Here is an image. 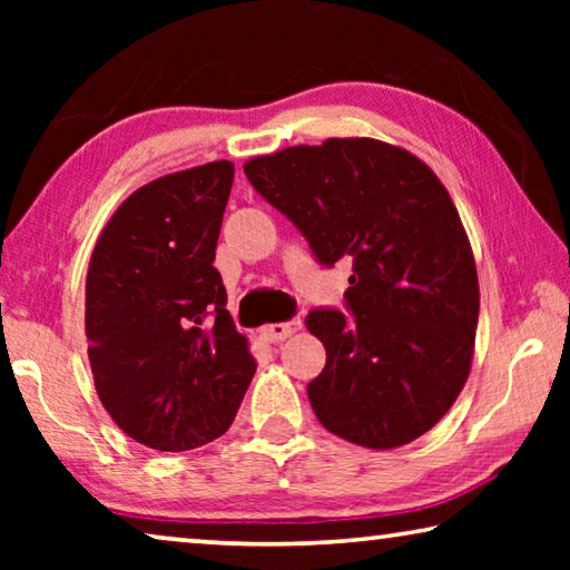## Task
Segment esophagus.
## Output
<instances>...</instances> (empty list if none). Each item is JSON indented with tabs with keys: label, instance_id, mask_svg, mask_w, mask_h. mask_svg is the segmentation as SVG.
Wrapping results in <instances>:
<instances>
[{
	"label": "esophagus",
	"instance_id": "1",
	"mask_svg": "<svg viewBox=\"0 0 570 570\" xmlns=\"http://www.w3.org/2000/svg\"><path fill=\"white\" fill-rule=\"evenodd\" d=\"M298 326H302V320L266 324V326H262V336L266 342H282V340H286V336H292Z\"/></svg>",
	"mask_w": 570,
	"mask_h": 570
}]
</instances>
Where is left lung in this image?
I'll use <instances>...</instances> for the list:
<instances>
[{"label":"left lung","instance_id":"left-lung-1","mask_svg":"<svg viewBox=\"0 0 570 570\" xmlns=\"http://www.w3.org/2000/svg\"><path fill=\"white\" fill-rule=\"evenodd\" d=\"M244 173L322 266L352 258L350 314L306 316L326 350L306 384L320 422L372 450L435 428L465 387L480 312L470 240L435 173L372 138L286 148Z\"/></svg>","mask_w":570,"mask_h":570}]
</instances>
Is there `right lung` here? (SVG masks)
<instances>
[{
  "mask_svg": "<svg viewBox=\"0 0 570 570\" xmlns=\"http://www.w3.org/2000/svg\"><path fill=\"white\" fill-rule=\"evenodd\" d=\"M230 186L228 160L148 183L115 210L90 258L95 390L125 435L160 452L224 435L256 372L214 266Z\"/></svg>",
  "mask_w": 570,
  "mask_h": 570,
  "instance_id": "add662e5",
  "label": "right lung"
}]
</instances>
